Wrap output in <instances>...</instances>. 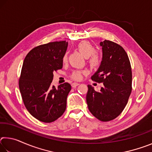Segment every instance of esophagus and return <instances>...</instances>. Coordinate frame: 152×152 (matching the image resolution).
<instances>
[{
	"instance_id": "1",
	"label": "esophagus",
	"mask_w": 152,
	"mask_h": 152,
	"mask_svg": "<svg viewBox=\"0 0 152 152\" xmlns=\"http://www.w3.org/2000/svg\"><path fill=\"white\" fill-rule=\"evenodd\" d=\"M79 83H78V82H73L72 84V86L73 87V88H74V87H76L77 86L79 85Z\"/></svg>"
}]
</instances>
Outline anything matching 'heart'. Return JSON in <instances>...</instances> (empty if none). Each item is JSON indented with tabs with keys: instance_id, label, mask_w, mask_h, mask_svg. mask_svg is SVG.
Masks as SVG:
<instances>
[{
	"instance_id": "b5f03b06",
	"label": "heart",
	"mask_w": 152,
	"mask_h": 152,
	"mask_svg": "<svg viewBox=\"0 0 152 152\" xmlns=\"http://www.w3.org/2000/svg\"><path fill=\"white\" fill-rule=\"evenodd\" d=\"M80 53L84 56V58H88V64L92 68H97L101 62V59L100 56L95 52V48L91 43L86 41L80 42L77 45ZM66 60V56H64L63 58V61H65ZM84 72L80 71H74L71 75L72 79L74 80H80L82 78V74Z\"/></svg>"
}]
</instances>
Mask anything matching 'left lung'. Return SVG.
Instances as JSON below:
<instances>
[{
	"label": "left lung",
	"mask_w": 152,
	"mask_h": 152,
	"mask_svg": "<svg viewBox=\"0 0 152 152\" xmlns=\"http://www.w3.org/2000/svg\"><path fill=\"white\" fill-rule=\"evenodd\" d=\"M102 59L92 80L103 83L96 92L88 85L86 102L92 115L101 121H109L122 113L132 90V72L129 59L121 46L111 41L100 43Z\"/></svg>",
	"instance_id": "8db88e82"
}]
</instances>
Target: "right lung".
I'll use <instances>...</instances> for the list:
<instances>
[{
  "mask_svg": "<svg viewBox=\"0 0 152 152\" xmlns=\"http://www.w3.org/2000/svg\"><path fill=\"white\" fill-rule=\"evenodd\" d=\"M67 48L66 41L41 45L32 49L23 61L20 92L28 111L42 122L54 121L66 110L71 85L65 82L56 88L51 84L53 72L62 68Z\"/></svg>",
  "mask_w": 152,
  "mask_h": 152,
  "instance_id": "1",
  "label": "right lung"
}]
</instances>
